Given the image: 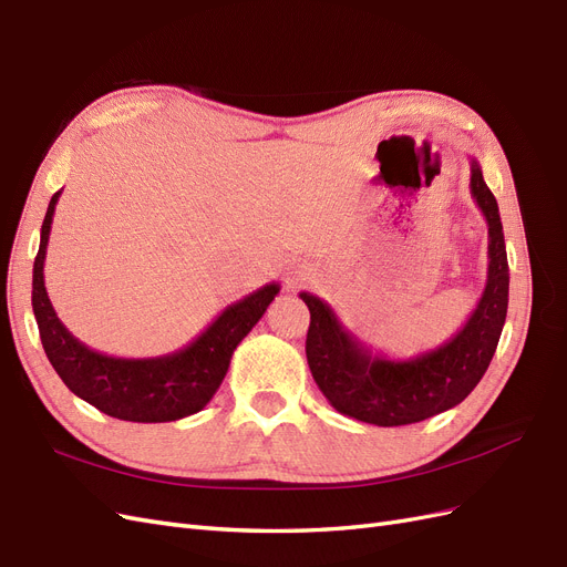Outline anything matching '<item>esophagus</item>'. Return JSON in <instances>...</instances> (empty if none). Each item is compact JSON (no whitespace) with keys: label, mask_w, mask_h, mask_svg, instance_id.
Instances as JSON below:
<instances>
[{"label":"esophagus","mask_w":567,"mask_h":567,"mask_svg":"<svg viewBox=\"0 0 567 567\" xmlns=\"http://www.w3.org/2000/svg\"><path fill=\"white\" fill-rule=\"evenodd\" d=\"M288 284H290V286H293V284H296V281H293V279H290V281H288Z\"/></svg>","instance_id":"esophagus-1"}]
</instances>
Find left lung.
<instances>
[{"mask_svg":"<svg viewBox=\"0 0 567 567\" xmlns=\"http://www.w3.org/2000/svg\"><path fill=\"white\" fill-rule=\"evenodd\" d=\"M471 196L489 227L487 284L468 321L444 346L411 359L373 354L342 326L329 302L300 293L310 307L307 364L323 398L340 414L383 427L419 423L466 400L485 375L506 321L508 260L499 205L475 158H471Z\"/></svg>","mask_w":567,"mask_h":567,"instance_id":"left-lung-1","label":"left lung"}]
</instances>
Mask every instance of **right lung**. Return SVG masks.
<instances>
[{"instance_id":"add662e5","label":"right lung","mask_w":567,"mask_h":567,"mask_svg":"<svg viewBox=\"0 0 567 567\" xmlns=\"http://www.w3.org/2000/svg\"><path fill=\"white\" fill-rule=\"evenodd\" d=\"M59 196L61 192L49 200L32 267V312L51 367L80 400L120 421L165 423L196 414L213 400L236 346L262 319L281 286L271 281L225 307L208 329L177 352L146 359L96 352L65 329L44 288V257Z\"/></svg>"}]
</instances>
